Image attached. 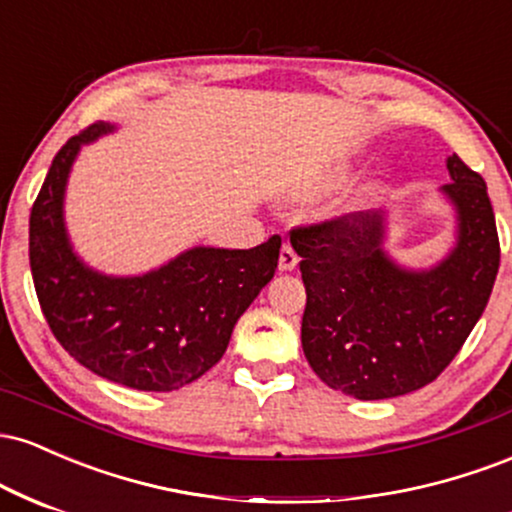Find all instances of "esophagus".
Wrapping results in <instances>:
<instances>
[{
  "mask_svg": "<svg viewBox=\"0 0 512 512\" xmlns=\"http://www.w3.org/2000/svg\"><path fill=\"white\" fill-rule=\"evenodd\" d=\"M296 264H298V255H296V250L291 248V243L281 245V252H279V269H281V272H291V269H296Z\"/></svg>",
  "mask_w": 512,
  "mask_h": 512,
  "instance_id": "34e87169",
  "label": "esophagus"
}]
</instances>
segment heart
<instances>
[{
	"instance_id": "1",
	"label": "heart",
	"mask_w": 512,
	"mask_h": 512,
	"mask_svg": "<svg viewBox=\"0 0 512 512\" xmlns=\"http://www.w3.org/2000/svg\"><path fill=\"white\" fill-rule=\"evenodd\" d=\"M366 192H373V190H370V187H368V190Z\"/></svg>"
}]
</instances>
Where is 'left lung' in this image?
Instances as JSON below:
<instances>
[{
  "label": "left lung",
  "instance_id": "left-lung-1",
  "mask_svg": "<svg viewBox=\"0 0 512 512\" xmlns=\"http://www.w3.org/2000/svg\"><path fill=\"white\" fill-rule=\"evenodd\" d=\"M443 187L460 216L457 248L431 272H407L383 252V216L351 211L291 228L301 255V342L317 378L356 399L407 395L460 354L489 303L498 264L486 182L460 156Z\"/></svg>",
  "mask_w": 512,
  "mask_h": 512
}]
</instances>
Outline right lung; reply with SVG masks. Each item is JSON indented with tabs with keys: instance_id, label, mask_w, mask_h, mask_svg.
Wrapping results in <instances>:
<instances>
[{
	"instance_id": "right-lung-1",
	"label": "right lung",
	"mask_w": 512,
	"mask_h": 512,
	"mask_svg": "<svg viewBox=\"0 0 512 512\" xmlns=\"http://www.w3.org/2000/svg\"><path fill=\"white\" fill-rule=\"evenodd\" d=\"M110 129L93 122L52 158L28 223L35 293L55 339L81 366L134 390L173 392L221 361L238 317L272 281L281 238L250 250H187L132 279L91 272L67 243L62 197L79 146Z\"/></svg>"
}]
</instances>
